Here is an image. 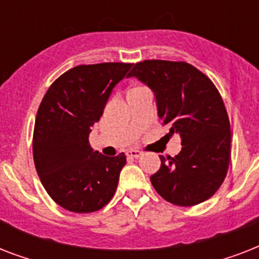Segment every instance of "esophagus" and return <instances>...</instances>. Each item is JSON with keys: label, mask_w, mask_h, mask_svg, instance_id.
I'll return each mask as SVG.
<instances>
[{"label": "esophagus", "mask_w": 259, "mask_h": 259, "mask_svg": "<svg viewBox=\"0 0 259 259\" xmlns=\"http://www.w3.org/2000/svg\"><path fill=\"white\" fill-rule=\"evenodd\" d=\"M126 154L129 156V157H133V158H138V157H141L142 156V152H140V150L137 149H130L126 152Z\"/></svg>", "instance_id": "1"}]
</instances>
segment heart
<instances>
[{
	"instance_id": "1",
	"label": "heart",
	"mask_w": 259,
	"mask_h": 259,
	"mask_svg": "<svg viewBox=\"0 0 259 259\" xmlns=\"http://www.w3.org/2000/svg\"><path fill=\"white\" fill-rule=\"evenodd\" d=\"M144 89V87H133V89L130 90L129 93H133V91H138V90H142Z\"/></svg>"
}]
</instances>
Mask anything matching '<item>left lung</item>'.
I'll return each mask as SVG.
<instances>
[{"label":"left lung","mask_w":259,"mask_h":259,"mask_svg":"<svg viewBox=\"0 0 259 259\" xmlns=\"http://www.w3.org/2000/svg\"><path fill=\"white\" fill-rule=\"evenodd\" d=\"M127 76L153 91L162 125L181 138L180 153L160 156L161 166L150 176L154 189L180 207L209 199L225 181L231 158L229 115L215 84L185 62L144 60Z\"/></svg>","instance_id":"left-lung-1"}]
</instances>
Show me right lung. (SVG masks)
Here are the masks:
<instances>
[{
    "label": "right lung",
    "mask_w": 259,
    "mask_h": 259,
    "mask_svg": "<svg viewBox=\"0 0 259 259\" xmlns=\"http://www.w3.org/2000/svg\"><path fill=\"white\" fill-rule=\"evenodd\" d=\"M130 63H99L71 68L42 98L33 130V160L41 184L55 203L89 213L113 199L125 153L106 157L89 142L114 87Z\"/></svg>",
    "instance_id": "right-lung-1"
}]
</instances>
